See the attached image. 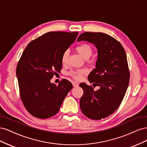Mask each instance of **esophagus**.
<instances>
[{
  "label": "esophagus",
  "instance_id": "1",
  "mask_svg": "<svg viewBox=\"0 0 147 147\" xmlns=\"http://www.w3.org/2000/svg\"><path fill=\"white\" fill-rule=\"evenodd\" d=\"M72 84L74 87H78V83L77 82H74L72 83Z\"/></svg>",
  "mask_w": 147,
  "mask_h": 147
}]
</instances>
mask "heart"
<instances>
[{"label": "heart", "mask_w": 147, "mask_h": 147, "mask_svg": "<svg viewBox=\"0 0 147 147\" xmlns=\"http://www.w3.org/2000/svg\"><path fill=\"white\" fill-rule=\"evenodd\" d=\"M77 52L84 59H88L91 56L92 54V47L86 43H83L77 46L75 48ZM69 56V51L68 50L65 51L61 57V62L63 64H67L68 61ZM86 73V70L83 69H80L75 71H71L69 75L72 77L75 80H80L82 77V75Z\"/></svg>", "instance_id": "heart-1"}]
</instances>
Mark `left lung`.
Returning a JSON list of instances; mask_svg holds the SVG:
<instances>
[{"label": "left lung", "mask_w": 147, "mask_h": 147, "mask_svg": "<svg viewBox=\"0 0 147 147\" xmlns=\"http://www.w3.org/2000/svg\"><path fill=\"white\" fill-rule=\"evenodd\" d=\"M88 41L97 49L96 69L88 75L91 86L80 84L83 94L80 106L82 113L89 118L99 120L112 114L121 104L129 82L125 50L121 44L110 35L102 32H86L77 41Z\"/></svg>", "instance_id": "left-lung-1"}]
</instances>
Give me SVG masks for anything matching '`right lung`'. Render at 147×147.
Wrapping results in <instances>:
<instances>
[{
  "label": "right lung",
  "instance_id": "obj_1",
  "mask_svg": "<svg viewBox=\"0 0 147 147\" xmlns=\"http://www.w3.org/2000/svg\"><path fill=\"white\" fill-rule=\"evenodd\" d=\"M78 33L50 32L31 41L16 67L20 97L32 116L45 119L59 112L72 84L65 79L58 85L50 82L62 69L61 57Z\"/></svg>",
  "mask_w": 147,
  "mask_h": 147
}]
</instances>
